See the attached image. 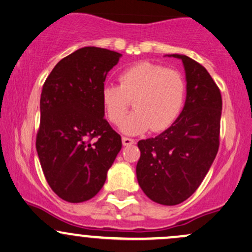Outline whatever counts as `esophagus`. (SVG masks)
Masks as SVG:
<instances>
[{"instance_id":"esophagus-1","label":"esophagus","mask_w":252,"mask_h":252,"mask_svg":"<svg viewBox=\"0 0 252 252\" xmlns=\"http://www.w3.org/2000/svg\"><path fill=\"white\" fill-rule=\"evenodd\" d=\"M121 140H123V145L124 146H131V145H133L135 142L134 140H133V139L126 138V136H123V139H121Z\"/></svg>"}]
</instances>
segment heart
I'll return each instance as SVG.
<instances>
[{"instance_id": "heart-1", "label": "heart", "mask_w": 252, "mask_h": 252, "mask_svg": "<svg viewBox=\"0 0 252 252\" xmlns=\"http://www.w3.org/2000/svg\"><path fill=\"white\" fill-rule=\"evenodd\" d=\"M120 85L101 89V101L112 124H120L133 101L135 111L120 125L121 132L138 135L152 128L162 132L173 125L182 110L186 83L176 70L161 64L141 62L119 76Z\"/></svg>"}]
</instances>
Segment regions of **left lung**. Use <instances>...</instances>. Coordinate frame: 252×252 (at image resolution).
<instances>
[{
  "label": "left lung",
  "instance_id": "left-lung-1",
  "mask_svg": "<svg viewBox=\"0 0 252 252\" xmlns=\"http://www.w3.org/2000/svg\"><path fill=\"white\" fill-rule=\"evenodd\" d=\"M182 61L187 82L183 110L155 138L138 142L139 186L152 201L175 206L190 197L203 181L220 146L222 97L209 72L188 56Z\"/></svg>",
  "mask_w": 252,
  "mask_h": 252
}]
</instances>
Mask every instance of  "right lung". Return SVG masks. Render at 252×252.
Instances as JSON below:
<instances>
[{
	"label": "right lung",
	"instance_id": "add662e5",
	"mask_svg": "<svg viewBox=\"0 0 252 252\" xmlns=\"http://www.w3.org/2000/svg\"><path fill=\"white\" fill-rule=\"evenodd\" d=\"M120 57L95 46L78 49L58 62L43 85L37 154L49 186L71 203L98 194L121 150L101 101L108 71Z\"/></svg>",
	"mask_w": 252,
	"mask_h": 252
}]
</instances>
